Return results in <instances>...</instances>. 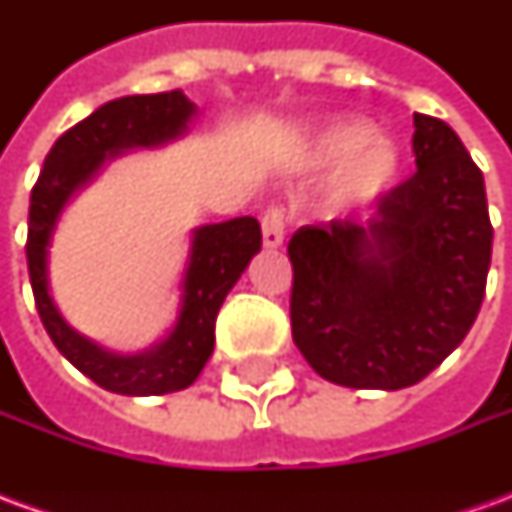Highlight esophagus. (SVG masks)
<instances>
[{
  "mask_svg": "<svg viewBox=\"0 0 512 512\" xmlns=\"http://www.w3.org/2000/svg\"><path fill=\"white\" fill-rule=\"evenodd\" d=\"M260 230H263V246L266 249H279L282 241H285V213H282V208H268L263 213Z\"/></svg>",
  "mask_w": 512,
  "mask_h": 512,
  "instance_id": "obj_1",
  "label": "esophagus"
}]
</instances>
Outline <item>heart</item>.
<instances>
[{
  "mask_svg": "<svg viewBox=\"0 0 512 512\" xmlns=\"http://www.w3.org/2000/svg\"><path fill=\"white\" fill-rule=\"evenodd\" d=\"M304 158L315 167L332 164L326 200L334 208L370 205L392 189L403 172V147L378 134L362 117H332L307 134Z\"/></svg>",
  "mask_w": 512,
  "mask_h": 512,
  "instance_id": "obj_1",
  "label": "heart"
}]
</instances>
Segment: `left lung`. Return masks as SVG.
<instances>
[{"label": "left lung", "mask_w": 512, "mask_h": 512, "mask_svg": "<svg viewBox=\"0 0 512 512\" xmlns=\"http://www.w3.org/2000/svg\"><path fill=\"white\" fill-rule=\"evenodd\" d=\"M414 178L365 219L288 244L293 343L326 381L403 389L461 345L480 312L494 227L485 180L444 120L414 115Z\"/></svg>", "instance_id": "1"}]
</instances>
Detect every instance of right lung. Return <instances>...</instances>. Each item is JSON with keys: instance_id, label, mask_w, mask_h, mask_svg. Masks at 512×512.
Listing matches in <instances>:
<instances>
[{"instance_id": "right-lung-1", "label": "right lung", "mask_w": 512, "mask_h": 512, "mask_svg": "<svg viewBox=\"0 0 512 512\" xmlns=\"http://www.w3.org/2000/svg\"><path fill=\"white\" fill-rule=\"evenodd\" d=\"M197 106L183 90L115 98L84 117L54 142L29 197L27 266L40 321L68 362L109 392L131 397L167 395L197 381L213 354L216 315L227 293L260 252V224L238 216L200 224L189 235L175 323L142 351L123 354L76 332L51 296L49 249L68 202L93 183L115 158L156 150L189 134Z\"/></svg>"}]
</instances>
